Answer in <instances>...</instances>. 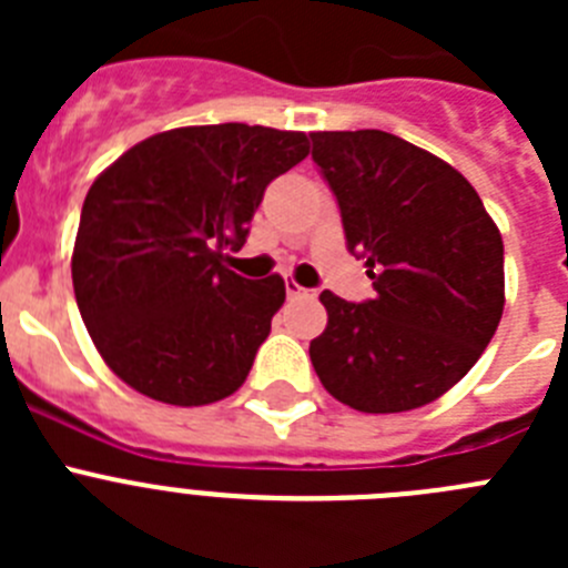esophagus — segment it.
<instances>
[{"label": "esophagus", "instance_id": "esophagus-1", "mask_svg": "<svg viewBox=\"0 0 568 568\" xmlns=\"http://www.w3.org/2000/svg\"><path fill=\"white\" fill-rule=\"evenodd\" d=\"M287 295L290 298H313V290H304L301 284H295L293 278H287Z\"/></svg>", "mask_w": 568, "mask_h": 568}]
</instances>
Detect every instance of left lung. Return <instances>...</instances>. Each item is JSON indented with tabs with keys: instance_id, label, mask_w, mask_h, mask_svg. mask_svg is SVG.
I'll list each match as a JSON object with an SVG mask.
<instances>
[{
	"instance_id": "left-lung-1",
	"label": "left lung",
	"mask_w": 568,
	"mask_h": 568,
	"mask_svg": "<svg viewBox=\"0 0 568 568\" xmlns=\"http://www.w3.org/2000/svg\"><path fill=\"white\" fill-rule=\"evenodd\" d=\"M346 247L375 298L324 290L310 341L321 384L358 413H406L453 389L504 315V241L480 195L438 155L384 130L310 133Z\"/></svg>"
}]
</instances>
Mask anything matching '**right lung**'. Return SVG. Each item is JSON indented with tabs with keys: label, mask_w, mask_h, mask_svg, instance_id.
<instances>
[{
	"label": "right lung",
	"mask_w": 568,
	"mask_h": 568,
	"mask_svg": "<svg viewBox=\"0 0 568 568\" xmlns=\"http://www.w3.org/2000/svg\"><path fill=\"white\" fill-rule=\"evenodd\" d=\"M295 130L202 124L119 155L84 199L73 293L104 364L173 406L227 398L250 375L287 290L227 267L275 175L307 159Z\"/></svg>",
	"instance_id": "add662e5"
}]
</instances>
